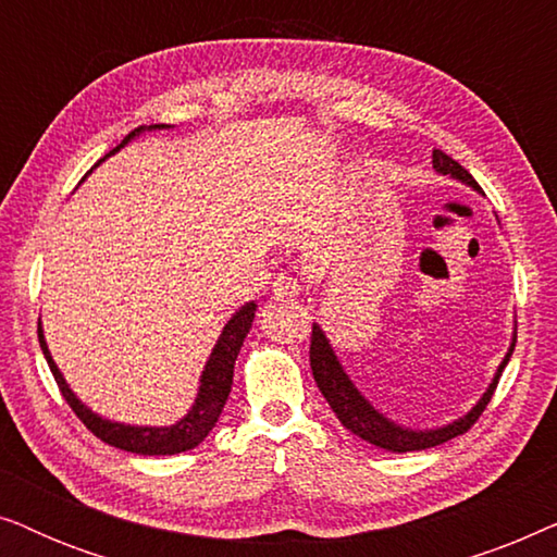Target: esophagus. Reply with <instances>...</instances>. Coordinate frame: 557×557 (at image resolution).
<instances>
[{"mask_svg": "<svg viewBox=\"0 0 557 557\" xmlns=\"http://www.w3.org/2000/svg\"><path fill=\"white\" fill-rule=\"evenodd\" d=\"M301 294V286H299V281L296 278H292V276H278L276 278V284H273V296H276V299H294V296H299Z\"/></svg>", "mask_w": 557, "mask_h": 557, "instance_id": "obj_1", "label": "esophagus"}]
</instances>
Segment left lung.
Segmentation results:
<instances>
[{
  "label": "left lung",
  "instance_id": "obj_1",
  "mask_svg": "<svg viewBox=\"0 0 557 557\" xmlns=\"http://www.w3.org/2000/svg\"><path fill=\"white\" fill-rule=\"evenodd\" d=\"M433 170H436L438 174H448V177L459 180V182H463V185L474 187L476 193H482V187L476 185V180L471 177V174L463 170L456 159L444 154L441 149H433ZM515 342H517V334H515L512 345H509V352L505 355V360H502V364L497 368V375H494V380L490 383V387H486V393L482 395V398H479L476 406L471 408L467 416L459 418V421L448 423V425H444V429H433V431L406 429V425L393 423L391 418H385L380 410L372 408L370 400L364 398L360 391H357L352 380L347 377V372L342 370L337 355H334L330 339H326V334L322 332V326L319 324L311 326L309 362H311V372H314L319 391H322L326 403H330V408L334 410V416L339 418L345 429H349L355 436H360L362 441H368V444H372V446L385 448V451L406 454V451H423V448L446 444V441L467 433L471 425L479 421V416L484 413L486 403L492 400L494 391H497L502 370L507 368L509 357H512V352H515Z\"/></svg>",
  "mask_w": 557,
  "mask_h": 557
}]
</instances>
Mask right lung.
<instances>
[{"instance_id":"obj_1","label":"right lung","mask_w":557,"mask_h":557,"mask_svg":"<svg viewBox=\"0 0 557 557\" xmlns=\"http://www.w3.org/2000/svg\"><path fill=\"white\" fill-rule=\"evenodd\" d=\"M164 126L166 124H154V126H149L147 132H151V128H164ZM141 132H144V126L134 128V132L128 134L116 149H111L106 157L116 154L124 144L132 141L134 136H139ZM253 317H256V301H248L246 307H240L238 311H235V314L231 317V322L223 326V334L218 337V345L212 347L210 360H208V364H205L195 406L189 408V413L185 418H180L177 423L162 425V429H157V425L151 429V425H126V423L106 421V418H101L90 408L83 406V403L75 398V393L71 391V387H67L65 377L60 375L58 364L52 362L48 342H45L40 324H37V337H40L42 355L50 364V372H52V377H55L60 393H63L67 406L73 408V413L78 416L83 423H86V429L94 433V436L101 438L103 444L121 448V451H132V454H141V456H172V454L189 451V448L202 444L205 436L215 429L218 418H220V413H223L227 395H231L235 360H238L243 339L248 337L250 324H253Z\"/></svg>"}]
</instances>
